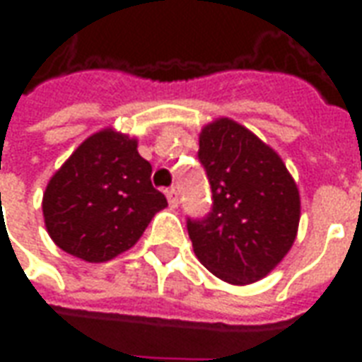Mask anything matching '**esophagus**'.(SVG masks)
Returning <instances> with one entry per match:
<instances>
[{"instance_id":"esophagus-1","label":"esophagus","mask_w":362,"mask_h":362,"mask_svg":"<svg viewBox=\"0 0 362 362\" xmlns=\"http://www.w3.org/2000/svg\"><path fill=\"white\" fill-rule=\"evenodd\" d=\"M166 199H168L170 207H178V189L176 188L166 189Z\"/></svg>"}]
</instances>
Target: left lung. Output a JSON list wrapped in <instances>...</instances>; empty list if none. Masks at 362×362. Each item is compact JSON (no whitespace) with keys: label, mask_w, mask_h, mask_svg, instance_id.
Masks as SVG:
<instances>
[{"label":"left lung","mask_w":362,"mask_h":362,"mask_svg":"<svg viewBox=\"0 0 362 362\" xmlns=\"http://www.w3.org/2000/svg\"><path fill=\"white\" fill-rule=\"evenodd\" d=\"M197 158L211 186L209 213L186 219L197 259L233 285L262 279L295 243V180L275 151L228 118L202 129Z\"/></svg>","instance_id":"1"}]
</instances>
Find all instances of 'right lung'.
Masks as SVG:
<instances>
[{"label": "right lung", "instance_id": "1", "mask_svg": "<svg viewBox=\"0 0 362 362\" xmlns=\"http://www.w3.org/2000/svg\"><path fill=\"white\" fill-rule=\"evenodd\" d=\"M166 205L165 194L151 184V165L137 153V141L104 129L85 139L52 176L42 211L62 250L98 264L132 248Z\"/></svg>", "mask_w": 362, "mask_h": 362}]
</instances>
